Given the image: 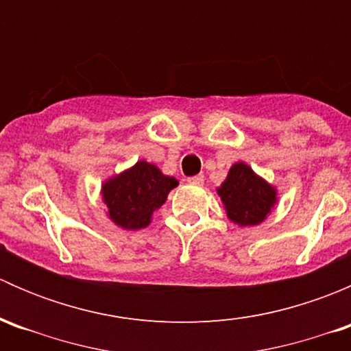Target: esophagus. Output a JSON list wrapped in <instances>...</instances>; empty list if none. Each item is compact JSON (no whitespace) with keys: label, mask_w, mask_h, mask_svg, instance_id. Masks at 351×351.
<instances>
[{"label":"esophagus","mask_w":351,"mask_h":351,"mask_svg":"<svg viewBox=\"0 0 351 351\" xmlns=\"http://www.w3.org/2000/svg\"><path fill=\"white\" fill-rule=\"evenodd\" d=\"M186 182H189L190 185L200 186V185H204V175H195V176H190V178H186Z\"/></svg>","instance_id":"obj_1"}]
</instances>
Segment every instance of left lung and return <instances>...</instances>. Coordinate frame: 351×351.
I'll use <instances>...</instances> for the list:
<instances>
[{"mask_svg":"<svg viewBox=\"0 0 351 351\" xmlns=\"http://www.w3.org/2000/svg\"><path fill=\"white\" fill-rule=\"evenodd\" d=\"M217 195L229 221L239 228L261 224L278 202L277 189L243 161L229 168L228 176L217 189Z\"/></svg>","mask_w":351,"mask_h":351,"instance_id":"left-lung-1","label":"left lung"}]
</instances>
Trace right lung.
<instances>
[{
	"instance_id": "right-lung-1",
	"label": "right lung",
	"mask_w": 351,
	"mask_h": 351,
	"mask_svg": "<svg viewBox=\"0 0 351 351\" xmlns=\"http://www.w3.org/2000/svg\"><path fill=\"white\" fill-rule=\"evenodd\" d=\"M175 186H178L175 176L162 175L158 166L141 159L105 180L100 193L110 221L127 231H137L151 224L153 214Z\"/></svg>"
}]
</instances>
